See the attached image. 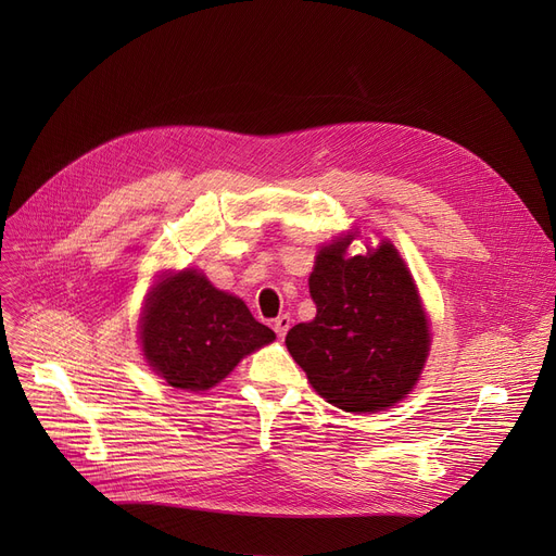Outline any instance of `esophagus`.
<instances>
[{
  "instance_id": "1",
  "label": "esophagus",
  "mask_w": 556,
  "mask_h": 556,
  "mask_svg": "<svg viewBox=\"0 0 556 556\" xmlns=\"http://www.w3.org/2000/svg\"><path fill=\"white\" fill-rule=\"evenodd\" d=\"M290 323H293V319H290V315H279L277 319H275V333L279 336V338H283L286 333H288V329H290Z\"/></svg>"
}]
</instances>
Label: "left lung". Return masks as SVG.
<instances>
[{"label":"left lung","mask_w":556,"mask_h":556,"mask_svg":"<svg viewBox=\"0 0 556 556\" xmlns=\"http://www.w3.org/2000/svg\"><path fill=\"white\" fill-rule=\"evenodd\" d=\"M354 233L315 256L311 323L286 336L313 390L344 413H381L410 394L430 352L417 283L390 241L349 256Z\"/></svg>","instance_id":"left-lung-1"}]
</instances>
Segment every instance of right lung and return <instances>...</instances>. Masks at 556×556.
I'll return each instance as SVG.
<instances>
[{
	"label": "right lung",
	"mask_w": 556,
	"mask_h": 556,
	"mask_svg": "<svg viewBox=\"0 0 556 556\" xmlns=\"http://www.w3.org/2000/svg\"><path fill=\"white\" fill-rule=\"evenodd\" d=\"M146 363L178 390L204 392L220 383L248 354L275 340L237 295L185 268L160 279L139 319Z\"/></svg>",
	"instance_id": "obj_1"
}]
</instances>
